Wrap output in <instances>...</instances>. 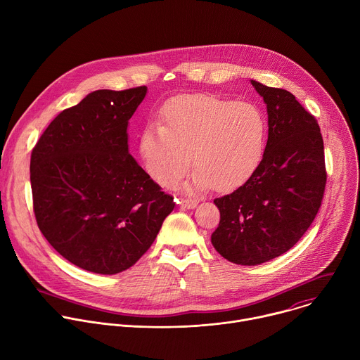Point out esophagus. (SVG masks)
I'll return each mask as SVG.
<instances>
[{"mask_svg":"<svg viewBox=\"0 0 360 360\" xmlns=\"http://www.w3.org/2000/svg\"><path fill=\"white\" fill-rule=\"evenodd\" d=\"M178 203L181 205V208H185V210H193L198 205V202L195 199H184V198H181L178 200Z\"/></svg>","mask_w":360,"mask_h":360,"instance_id":"obj_1","label":"esophagus"}]
</instances>
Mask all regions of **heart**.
Masks as SVG:
<instances>
[{
    "instance_id": "obj_1",
    "label": "heart",
    "mask_w": 360,
    "mask_h": 360,
    "mask_svg": "<svg viewBox=\"0 0 360 360\" xmlns=\"http://www.w3.org/2000/svg\"><path fill=\"white\" fill-rule=\"evenodd\" d=\"M162 120L164 125H148L139 142L145 169L161 186L172 188L191 160L196 169L184 186L188 192L210 185L217 191L231 189L261 162L266 121L249 102L184 95L169 102Z\"/></svg>"
}]
</instances>
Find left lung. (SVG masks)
<instances>
[{
    "mask_svg": "<svg viewBox=\"0 0 360 360\" xmlns=\"http://www.w3.org/2000/svg\"><path fill=\"white\" fill-rule=\"evenodd\" d=\"M266 104L268 142L249 179L214 203V248L236 265H261L288 252L314 222L326 185L321 128L295 95L250 81Z\"/></svg>",
    "mask_w": 360,
    "mask_h": 360,
    "instance_id": "left-lung-1",
    "label": "left lung"
}]
</instances>
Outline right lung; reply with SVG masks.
<instances>
[{
	"label": "right lung",
	"instance_id": "1",
	"mask_svg": "<svg viewBox=\"0 0 360 360\" xmlns=\"http://www.w3.org/2000/svg\"><path fill=\"white\" fill-rule=\"evenodd\" d=\"M146 91L88 94L48 125L31 153L39 231L67 261L94 274L135 265L175 208L128 150V121Z\"/></svg>",
	"mask_w": 360,
	"mask_h": 360
}]
</instances>
